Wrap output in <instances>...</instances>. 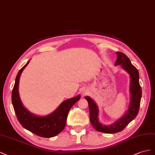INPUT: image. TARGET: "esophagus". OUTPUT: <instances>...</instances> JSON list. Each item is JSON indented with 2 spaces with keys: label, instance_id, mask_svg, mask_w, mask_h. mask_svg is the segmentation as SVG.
Listing matches in <instances>:
<instances>
[{
  "label": "esophagus",
  "instance_id": "1",
  "mask_svg": "<svg viewBox=\"0 0 155 155\" xmlns=\"http://www.w3.org/2000/svg\"><path fill=\"white\" fill-rule=\"evenodd\" d=\"M86 93H87L86 91H84V93H83V94H84H84H86Z\"/></svg>",
  "mask_w": 155,
  "mask_h": 155
}]
</instances>
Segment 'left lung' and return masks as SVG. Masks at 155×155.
<instances>
[{"label": "left lung", "instance_id": "8db88e82", "mask_svg": "<svg viewBox=\"0 0 155 155\" xmlns=\"http://www.w3.org/2000/svg\"><path fill=\"white\" fill-rule=\"evenodd\" d=\"M117 59L115 65H121L130 76V91L131 94L129 108L126 114L112 125H103L98 120L99 110L96 104L90 97H85L90 110L91 124L94 129L104 133L114 134L123 130L136 117L139 112L141 98V89L139 83L138 71L130 62L129 58L121 52H117Z\"/></svg>", "mask_w": 155, "mask_h": 155}]
</instances>
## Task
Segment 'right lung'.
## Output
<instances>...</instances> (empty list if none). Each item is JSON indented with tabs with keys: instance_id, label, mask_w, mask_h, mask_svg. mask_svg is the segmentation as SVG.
<instances>
[{
	"instance_id": "obj_1",
	"label": "right lung",
	"mask_w": 155,
	"mask_h": 155,
	"mask_svg": "<svg viewBox=\"0 0 155 155\" xmlns=\"http://www.w3.org/2000/svg\"><path fill=\"white\" fill-rule=\"evenodd\" d=\"M29 61L17 74L12 94L13 107L17 119L25 129L43 138H51L64 130L69 110L74 104L81 99V95H78L72 99L64 101L54 112L46 116H37L28 112L21 103L18 87L21 73L28 64Z\"/></svg>"
}]
</instances>
